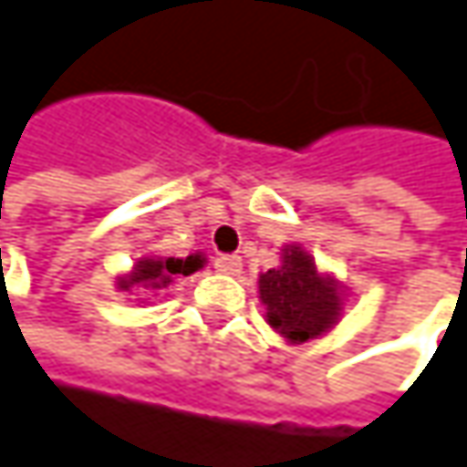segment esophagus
Here are the masks:
<instances>
[{"mask_svg":"<svg viewBox=\"0 0 467 467\" xmlns=\"http://www.w3.org/2000/svg\"><path fill=\"white\" fill-rule=\"evenodd\" d=\"M213 267H216L219 273L234 275V273H240L243 259H240V256H234V254H222V256H216V259H213Z\"/></svg>","mask_w":467,"mask_h":467,"instance_id":"esophagus-1","label":"esophagus"}]
</instances>
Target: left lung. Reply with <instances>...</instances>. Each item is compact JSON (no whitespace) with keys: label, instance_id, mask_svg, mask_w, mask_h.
Here are the masks:
<instances>
[{"label":"left lung","instance_id":"obj_1","mask_svg":"<svg viewBox=\"0 0 467 467\" xmlns=\"http://www.w3.org/2000/svg\"><path fill=\"white\" fill-rule=\"evenodd\" d=\"M259 295L267 306V322L292 340L322 335L340 314L335 284L317 273V265L300 245H289L284 265L259 278Z\"/></svg>","mask_w":467,"mask_h":467}]
</instances>
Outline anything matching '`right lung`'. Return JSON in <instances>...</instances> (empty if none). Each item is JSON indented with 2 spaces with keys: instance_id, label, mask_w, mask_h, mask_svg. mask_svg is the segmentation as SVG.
Returning a JSON list of instances; mask_svg holds the SVG:
<instances>
[{
  "instance_id": "add662e5",
  "label": "right lung",
  "mask_w": 467,
  "mask_h": 467,
  "mask_svg": "<svg viewBox=\"0 0 467 467\" xmlns=\"http://www.w3.org/2000/svg\"><path fill=\"white\" fill-rule=\"evenodd\" d=\"M202 267L200 256H186V259H140L135 265V273L121 281V289L140 286V289H164L172 275H189Z\"/></svg>"
}]
</instances>
